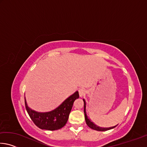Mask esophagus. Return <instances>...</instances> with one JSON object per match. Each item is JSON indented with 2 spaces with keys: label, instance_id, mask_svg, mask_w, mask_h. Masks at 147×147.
<instances>
[{
  "label": "esophagus",
  "instance_id": "34e87169",
  "mask_svg": "<svg viewBox=\"0 0 147 147\" xmlns=\"http://www.w3.org/2000/svg\"><path fill=\"white\" fill-rule=\"evenodd\" d=\"M79 92V95L80 97H83L84 96H85L86 94V90L84 88H80L78 90Z\"/></svg>",
  "mask_w": 147,
  "mask_h": 147
}]
</instances>
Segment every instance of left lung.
Returning <instances> with one entry per match:
<instances>
[{"label": "left lung", "instance_id": "left-lung-1", "mask_svg": "<svg viewBox=\"0 0 147 147\" xmlns=\"http://www.w3.org/2000/svg\"><path fill=\"white\" fill-rule=\"evenodd\" d=\"M84 102V115H85V120L86 122L87 125H88L89 128L91 129H93L94 130H97V131H106V130H111V129L114 128L115 127H116V126H111V127H109V128H102V127H100L97 125H96L93 122H92L90 119H89L88 115H87V113H86V100L83 99Z\"/></svg>", "mask_w": 147, "mask_h": 147}]
</instances>
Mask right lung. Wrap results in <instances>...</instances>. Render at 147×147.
<instances>
[{"label":"right lung","instance_id":"add662e5","mask_svg":"<svg viewBox=\"0 0 147 147\" xmlns=\"http://www.w3.org/2000/svg\"><path fill=\"white\" fill-rule=\"evenodd\" d=\"M78 97V91H76L56 108L47 112H38L31 109L27 104L25 96L24 102L27 112L34 123L42 130L52 131L59 130L65 125L74 102Z\"/></svg>","mask_w":147,"mask_h":147}]
</instances>
